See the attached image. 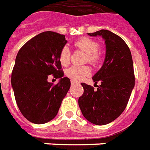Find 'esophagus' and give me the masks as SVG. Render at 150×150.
Returning a JSON list of instances; mask_svg holds the SVG:
<instances>
[{"label":"esophagus","mask_w":150,"mask_h":150,"mask_svg":"<svg viewBox=\"0 0 150 150\" xmlns=\"http://www.w3.org/2000/svg\"><path fill=\"white\" fill-rule=\"evenodd\" d=\"M71 84L72 85H75V84H76V81H73V80H71Z\"/></svg>","instance_id":"34e87169"}]
</instances>
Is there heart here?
<instances>
[{
	"label": "heart",
	"instance_id": "heart-1",
	"mask_svg": "<svg viewBox=\"0 0 150 150\" xmlns=\"http://www.w3.org/2000/svg\"><path fill=\"white\" fill-rule=\"evenodd\" d=\"M74 46L77 50H80L87 53L86 58V63L96 65L100 61V53L98 51L99 44L98 41L93 40L91 38H82L75 41ZM59 62L63 66H68L70 64L71 51L68 46H64L59 53ZM91 69L86 66H73L68 69L66 71V75L73 81H79L83 80L86 76L90 75Z\"/></svg>",
	"mask_w": 150,
	"mask_h": 150
}]
</instances>
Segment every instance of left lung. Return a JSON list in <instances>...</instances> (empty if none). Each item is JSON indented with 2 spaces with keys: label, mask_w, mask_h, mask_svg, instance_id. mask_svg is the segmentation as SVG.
Segmentation results:
<instances>
[{
  "label": "left lung",
  "mask_w": 150,
  "mask_h": 150,
  "mask_svg": "<svg viewBox=\"0 0 150 150\" xmlns=\"http://www.w3.org/2000/svg\"><path fill=\"white\" fill-rule=\"evenodd\" d=\"M88 35L101 36L106 53L102 67L93 77L95 84L101 82L100 86L95 90L93 86L81 83L84 93L78 105L89 122L104 125L117 118L126 108L135 85L133 59L124 40L112 32L101 29Z\"/></svg>",
  "instance_id": "obj_1"
}]
</instances>
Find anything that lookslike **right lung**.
<instances>
[{
	"label": "right lung",
	"instance_id": "add662e5",
	"mask_svg": "<svg viewBox=\"0 0 150 150\" xmlns=\"http://www.w3.org/2000/svg\"><path fill=\"white\" fill-rule=\"evenodd\" d=\"M66 43L64 35L43 32L27 41L17 53L11 84L20 111L33 123L44 124L54 118L70 88V80L63 77L58 58ZM51 74L60 78L57 85L47 81Z\"/></svg>",
	"mask_w": 150,
	"mask_h": 150
}]
</instances>
